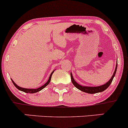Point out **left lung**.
<instances>
[{
	"label": "left lung",
	"mask_w": 128,
	"mask_h": 128,
	"mask_svg": "<svg viewBox=\"0 0 128 128\" xmlns=\"http://www.w3.org/2000/svg\"><path fill=\"white\" fill-rule=\"evenodd\" d=\"M117 67H118V63H117L116 66L115 71H114V74H113L112 77L110 78V80H109L106 84L102 85V86H98V87H87V86H81V85H80V84H78V83H76V81L74 80V77H73V75H72V73H70V75H71L72 82V84L74 85V86H75L76 88H77L78 89H79L80 90L83 91V92H86V93L96 94V93H98V92H103V91L105 90L106 89H107V88L109 87V86L110 85V84H111L113 78H114V76H115L116 73Z\"/></svg>",
	"instance_id": "obj_1"
}]
</instances>
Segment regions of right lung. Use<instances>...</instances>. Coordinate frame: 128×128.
Returning a JSON list of instances; mask_svg holds the SVG:
<instances>
[{"label": "right lung", "instance_id": "add662e5", "mask_svg": "<svg viewBox=\"0 0 128 128\" xmlns=\"http://www.w3.org/2000/svg\"><path fill=\"white\" fill-rule=\"evenodd\" d=\"M54 71L52 72V73L51 74L50 76L49 77V79H48V80L47 81V82L46 84H44L43 85V86H42L41 87H39V88H22V87H19V86H18V85L16 84L14 82V81H13L12 80V82L13 84L14 85V86H15L17 88H18V90H19L20 91H22V92H26V93H30V94H33V93H36V92H39V91L41 90L42 89H43L46 86H48V84H49V83L50 82V80H51V78H52V74H53V72H54Z\"/></svg>", "mask_w": 128, "mask_h": 128}]
</instances>
